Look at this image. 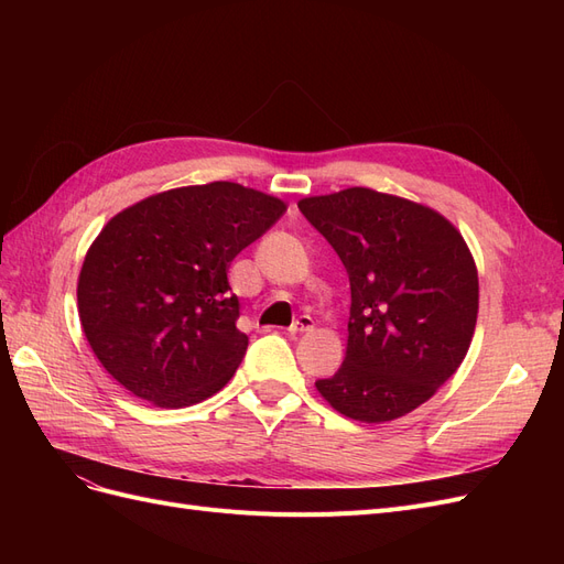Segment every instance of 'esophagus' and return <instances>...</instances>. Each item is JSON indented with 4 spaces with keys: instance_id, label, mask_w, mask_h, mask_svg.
Listing matches in <instances>:
<instances>
[{
    "instance_id": "obj_1",
    "label": "esophagus",
    "mask_w": 564,
    "mask_h": 564,
    "mask_svg": "<svg viewBox=\"0 0 564 564\" xmlns=\"http://www.w3.org/2000/svg\"><path fill=\"white\" fill-rule=\"evenodd\" d=\"M313 327H315L313 317H308V315H301V317H296V319H294V324H292V327H289L286 332L292 334V336H296V334H308V332H313Z\"/></svg>"
}]
</instances>
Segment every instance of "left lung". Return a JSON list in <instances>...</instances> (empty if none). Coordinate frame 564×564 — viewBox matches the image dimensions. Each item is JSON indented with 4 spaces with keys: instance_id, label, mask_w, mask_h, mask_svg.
I'll list each match as a JSON object with an SVG mask.
<instances>
[{
    "instance_id": "obj_1",
    "label": "left lung",
    "mask_w": 564,
    "mask_h": 564,
    "mask_svg": "<svg viewBox=\"0 0 564 564\" xmlns=\"http://www.w3.org/2000/svg\"><path fill=\"white\" fill-rule=\"evenodd\" d=\"M301 214L350 280L346 360L315 381L336 412L383 423L412 412L464 362L477 319V270L445 216L348 187L305 197Z\"/></svg>"
}]
</instances>
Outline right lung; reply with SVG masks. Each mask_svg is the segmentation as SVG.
<instances>
[{"instance_id":"obj_1","label":"right lung","mask_w":564,"mask_h":564,"mask_svg":"<svg viewBox=\"0 0 564 564\" xmlns=\"http://www.w3.org/2000/svg\"><path fill=\"white\" fill-rule=\"evenodd\" d=\"M284 212L278 197L216 181L110 218L77 284L82 329L110 377L166 409L224 388L249 346L228 268Z\"/></svg>"}]
</instances>
